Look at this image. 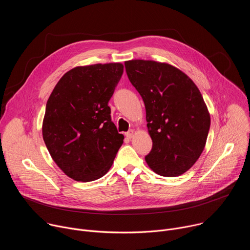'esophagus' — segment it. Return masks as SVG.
<instances>
[{
	"mask_svg": "<svg viewBox=\"0 0 250 250\" xmlns=\"http://www.w3.org/2000/svg\"><path fill=\"white\" fill-rule=\"evenodd\" d=\"M133 133H134V131H133L132 129H130V130H128L127 132H125V136H126L127 138H131V137L133 136Z\"/></svg>",
	"mask_w": 250,
	"mask_h": 250,
	"instance_id": "34e87169",
	"label": "esophagus"
}]
</instances>
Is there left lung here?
Here are the masks:
<instances>
[{
    "label": "left lung",
    "mask_w": 250,
    "mask_h": 250,
    "mask_svg": "<svg viewBox=\"0 0 250 250\" xmlns=\"http://www.w3.org/2000/svg\"><path fill=\"white\" fill-rule=\"evenodd\" d=\"M125 66L146 105L152 139L146 163L164 177L185 173L203 152L210 125L201 92L181 70L167 63L129 60Z\"/></svg>",
    "instance_id": "8db88e82"
}]
</instances>
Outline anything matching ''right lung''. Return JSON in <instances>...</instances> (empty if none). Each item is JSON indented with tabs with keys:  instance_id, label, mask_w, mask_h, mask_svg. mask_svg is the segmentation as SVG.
<instances>
[{
	"instance_id": "right-lung-1",
	"label": "right lung",
	"mask_w": 250,
	"mask_h": 250,
	"mask_svg": "<svg viewBox=\"0 0 250 250\" xmlns=\"http://www.w3.org/2000/svg\"><path fill=\"white\" fill-rule=\"evenodd\" d=\"M123 73L121 63L75 67L62 76L46 103L45 146L57 166L76 181L103 177L123 145L108 105Z\"/></svg>"
}]
</instances>
